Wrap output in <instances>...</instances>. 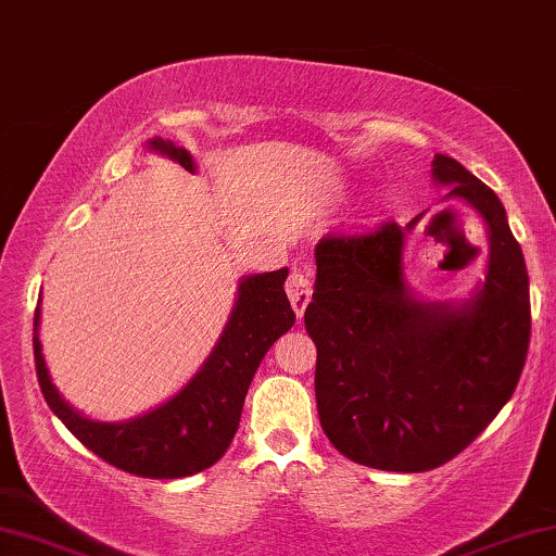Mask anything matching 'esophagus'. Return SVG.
<instances>
[{"mask_svg":"<svg viewBox=\"0 0 556 556\" xmlns=\"http://www.w3.org/2000/svg\"><path fill=\"white\" fill-rule=\"evenodd\" d=\"M286 293L290 298V305H293L298 318H303L305 307L313 298V283H311V278H307L305 270H301V268L290 270V276L286 280Z\"/></svg>","mask_w":556,"mask_h":556,"instance_id":"obj_1","label":"esophagus"}]
</instances>
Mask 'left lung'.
Instances as JSON below:
<instances>
[{
	"label": "left lung",
	"mask_w": 556,
	"mask_h": 556,
	"mask_svg": "<svg viewBox=\"0 0 556 556\" xmlns=\"http://www.w3.org/2000/svg\"><path fill=\"white\" fill-rule=\"evenodd\" d=\"M432 181L467 203L490 241L484 280L459 301H425L405 280L407 226L315 245L305 330L318 348L315 400L340 455L425 472L459 455L517 388L529 348V276L497 193L438 153Z\"/></svg>",
	"instance_id": "left-lung-1"
}]
</instances>
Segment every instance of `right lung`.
<instances>
[{
	"label": "right lung",
	"mask_w": 556,
	"mask_h": 556,
	"mask_svg": "<svg viewBox=\"0 0 556 556\" xmlns=\"http://www.w3.org/2000/svg\"><path fill=\"white\" fill-rule=\"evenodd\" d=\"M147 151L161 153L195 174V159L174 141L153 136ZM286 278L288 268L238 280L233 311L199 372L166 403L118 422L91 420L59 395L41 353L39 303L34 311V363L47 405L81 445L129 475L178 480L216 465L241 422L245 392L263 355L295 323L283 290Z\"/></svg>",
	"instance_id": "right-lung-1"
}]
</instances>
